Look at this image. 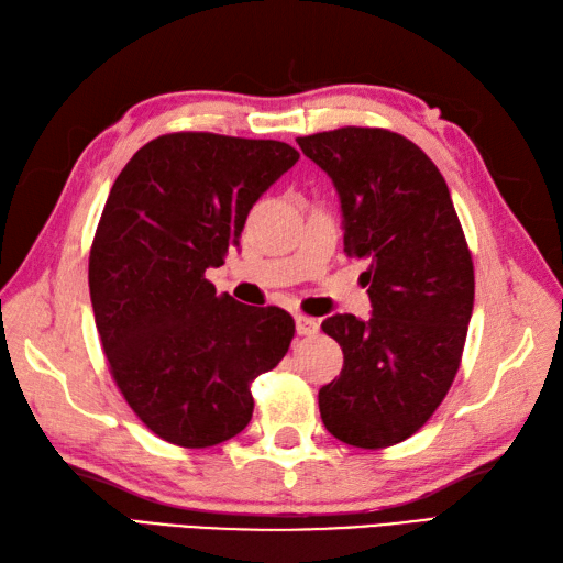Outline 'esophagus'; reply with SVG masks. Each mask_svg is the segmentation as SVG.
Instances as JSON below:
<instances>
[{
	"mask_svg": "<svg viewBox=\"0 0 563 563\" xmlns=\"http://www.w3.org/2000/svg\"><path fill=\"white\" fill-rule=\"evenodd\" d=\"M295 327H297V333H300V336H314V333H319V321L312 319V317H307V314H297Z\"/></svg>",
	"mask_w": 563,
	"mask_h": 563,
	"instance_id": "1",
	"label": "esophagus"
}]
</instances>
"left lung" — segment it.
<instances>
[{"label": "left lung", "instance_id": "obj_1", "mask_svg": "<svg viewBox=\"0 0 563 563\" xmlns=\"http://www.w3.org/2000/svg\"><path fill=\"white\" fill-rule=\"evenodd\" d=\"M339 190L343 251L365 258L373 317L333 314L321 329L343 351L319 389L327 430L379 450L411 438L445 399L474 307V263L445 178L385 128L345 125L297 137Z\"/></svg>", "mask_w": 563, "mask_h": 563}]
</instances>
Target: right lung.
I'll return each instance as SVG.
<instances>
[{
    "mask_svg": "<svg viewBox=\"0 0 563 563\" xmlns=\"http://www.w3.org/2000/svg\"><path fill=\"white\" fill-rule=\"evenodd\" d=\"M300 159L278 140L169 133L118 174L89 251L93 319L111 377L154 435L212 448L254 413L251 382L295 336L280 307H246L206 278L249 210Z\"/></svg>",
    "mask_w": 563,
    "mask_h": 563,
    "instance_id": "obj_1",
    "label": "right lung"
}]
</instances>
